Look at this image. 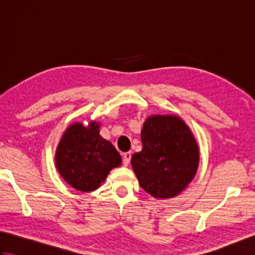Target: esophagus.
<instances>
[{"label":"esophagus","instance_id":"1","mask_svg":"<svg viewBox=\"0 0 255 255\" xmlns=\"http://www.w3.org/2000/svg\"><path fill=\"white\" fill-rule=\"evenodd\" d=\"M130 159H131V153L130 152L124 153V155H123V163H124V165L127 166L129 164V162H130Z\"/></svg>","mask_w":255,"mask_h":255}]
</instances>
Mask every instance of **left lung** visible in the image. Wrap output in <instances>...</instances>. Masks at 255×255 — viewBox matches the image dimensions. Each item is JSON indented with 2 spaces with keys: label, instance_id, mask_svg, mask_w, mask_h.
<instances>
[{
  "label": "left lung",
  "instance_id": "1",
  "mask_svg": "<svg viewBox=\"0 0 255 255\" xmlns=\"http://www.w3.org/2000/svg\"><path fill=\"white\" fill-rule=\"evenodd\" d=\"M142 150L131 158L145 192L155 198L176 196L196 174L199 151L193 134L176 116H151L141 130Z\"/></svg>",
  "mask_w": 255,
  "mask_h": 255
}]
</instances>
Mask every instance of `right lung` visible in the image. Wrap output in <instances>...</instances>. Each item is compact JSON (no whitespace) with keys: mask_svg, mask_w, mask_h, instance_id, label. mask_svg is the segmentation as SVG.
<instances>
[{"mask_svg":"<svg viewBox=\"0 0 255 255\" xmlns=\"http://www.w3.org/2000/svg\"><path fill=\"white\" fill-rule=\"evenodd\" d=\"M122 156L115 147L100 136L99 125L91 123L70 126L56 152V165L69 185L81 192L100 187L108 173L121 165Z\"/></svg>","mask_w":255,"mask_h":255,"instance_id":"obj_1","label":"right lung"}]
</instances>
